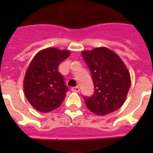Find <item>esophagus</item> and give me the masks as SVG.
<instances>
[{"label":"esophagus","instance_id":"34e87169","mask_svg":"<svg viewBox=\"0 0 153 153\" xmlns=\"http://www.w3.org/2000/svg\"><path fill=\"white\" fill-rule=\"evenodd\" d=\"M71 91L74 92V93H79V87L76 86V87H74L71 88Z\"/></svg>","mask_w":153,"mask_h":153}]
</instances>
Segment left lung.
<instances>
[{"mask_svg":"<svg viewBox=\"0 0 153 153\" xmlns=\"http://www.w3.org/2000/svg\"><path fill=\"white\" fill-rule=\"evenodd\" d=\"M82 56L91 71L94 85L93 95L83 97L88 109L103 116L120 108L131 83L123 60L106 47L83 51Z\"/></svg>","mask_w":153,"mask_h":153,"instance_id":"left-lung-1","label":"left lung"}]
</instances>
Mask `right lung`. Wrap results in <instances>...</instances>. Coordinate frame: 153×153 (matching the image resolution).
I'll return each mask as SVG.
<instances>
[{
	"label": "right lung",
	"instance_id": "obj_1",
	"mask_svg": "<svg viewBox=\"0 0 153 153\" xmlns=\"http://www.w3.org/2000/svg\"><path fill=\"white\" fill-rule=\"evenodd\" d=\"M70 55V51L48 47L32 60L25 73L24 90L26 98L38 111H54L65 99L68 88L58 67Z\"/></svg>",
	"mask_w": 153,
	"mask_h": 153
}]
</instances>
